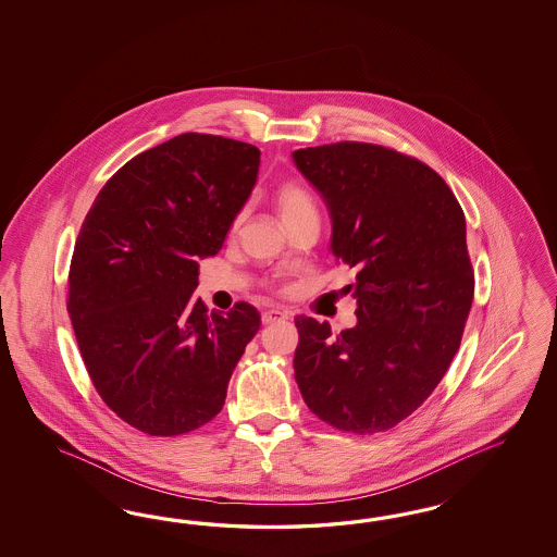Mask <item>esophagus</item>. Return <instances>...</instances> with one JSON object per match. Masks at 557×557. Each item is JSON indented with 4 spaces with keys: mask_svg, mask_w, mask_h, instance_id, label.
<instances>
[{
    "mask_svg": "<svg viewBox=\"0 0 557 557\" xmlns=\"http://www.w3.org/2000/svg\"><path fill=\"white\" fill-rule=\"evenodd\" d=\"M287 319H289V312L287 310H277V308H271V310H265L261 314L263 324H273V322L287 321Z\"/></svg>",
    "mask_w": 557,
    "mask_h": 557,
    "instance_id": "1",
    "label": "esophagus"
}]
</instances>
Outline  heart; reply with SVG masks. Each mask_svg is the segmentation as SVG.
I'll use <instances>...</instances> for the list:
<instances>
[{"mask_svg":"<svg viewBox=\"0 0 557 557\" xmlns=\"http://www.w3.org/2000/svg\"><path fill=\"white\" fill-rule=\"evenodd\" d=\"M275 206H277V212L284 220V224H289V222L308 216V214H317V208H314L310 194L296 184H286L277 189Z\"/></svg>","mask_w":557,"mask_h":557,"instance_id":"heart-1","label":"heart"}]
</instances>
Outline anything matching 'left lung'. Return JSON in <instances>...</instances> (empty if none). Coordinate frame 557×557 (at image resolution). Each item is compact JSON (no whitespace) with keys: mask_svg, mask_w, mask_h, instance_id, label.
I'll return each instance as SVG.
<instances>
[{"mask_svg":"<svg viewBox=\"0 0 557 557\" xmlns=\"http://www.w3.org/2000/svg\"><path fill=\"white\" fill-rule=\"evenodd\" d=\"M333 220L331 249L355 270L343 287L357 324L296 317L294 375L304 403L338 431L373 435L431 396L459 349L473 300L466 216L443 177L370 143L294 151Z\"/></svg>","mask_w":557,"mask_h":557,"instance_id":"8db88e82","label":"left lung"}]
</instances>
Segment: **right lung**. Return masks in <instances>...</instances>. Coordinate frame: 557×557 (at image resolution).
<instances>
[{
  "instance_id": "add662e5",
  "label": "right lung",
  "mask_w": 557,
  "mask_h": 557,
  "mask_svg": "<svg viewBox=\"0 0 557 557\" xmlns=\"http://www.w3.org/2000/svg\"><path fill=\"white\" fill-rule=\"evenodd\" d=\"M261 151L186 133L136 154L91 203L69 270L67 310L85 370L120 419L152 437L212 421L257 335V308L194 298L198 261L222 249L251 196Z\"/></svg>"
}]
</instances>
